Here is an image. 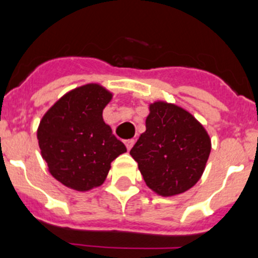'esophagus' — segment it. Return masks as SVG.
Wrapping results in <instances>:
<instances>
[{"mask_svg":"<svg viewBox=\"0 0 258 258\" xmlns=\"http://www.w3.org/2000/svg\"><path fill=\"white\" fill-rule=\"evenodd\" d=\"M124 145H126V147H127V150H131L132 148V146L135 145V140L134 139H131V140H126V141H124Z\"/></svg>","mask_w":258,"mask_h":258,"instance_id":"obj_1","label":"esophagus"}]
</instances>
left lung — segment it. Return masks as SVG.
Listing matches in <instances>:
<instances>
[{"label":"left lung","mask_w":258,"mask_h":258,"mask_svg":"<svg viewBox=\"0 0 258 258\" xmlns=\"http://www.w3.org/2000/svg\"><path fill=\"white\" fill-rule=\"evenodd\" d=\"M211 152L205 127L188 111L165 101L150 105L146 131L130 155L146 184L163 197L186 192L199 182Z\"/></svg>","instance_id":"8db88e82"}]
</instances>
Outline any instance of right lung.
I'll list each match as a JSON object with an SVG mask.
<instances>
[{
  "label": "right lung",
  "instance_id": "1",
  "mask_svg": "<svg viewBox=\"0 0 258 258\" xmlns=\"http://www.w3.org/2000/svg\"><path fill=\"white\" fill-rule=\"evenodd\" d=\"M111 100L110 91L88 83L62 96L41 119V155L49 173L66 187L83 192L101 186L111 162L127 151L103 121Z\"/></svg>",
  "mask_w": 258,
  "mask_h": 258
}]
</instances>
